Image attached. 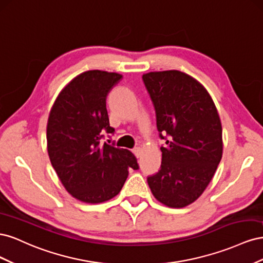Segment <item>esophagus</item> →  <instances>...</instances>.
Wrapping results in <instances>:
<instances>
[{
  "label": "esophagus",
  "mask_w": 263,
  "mask_h": 263,
  "mask_svg": "<svg viewBox=\"0 0 263 263\" xmlns=\"http://www.w3.org/2000/svg\"><path fill=\"white\" fill-rule=\"evenodd\" d=\"M133 153L135 154V156H136L137 158H139V157H140V155H141V150H140V148H139V147H137V148H134V149H133Z\"/></svg>",
  "instance_id": "34e87169"
}]
</instances>
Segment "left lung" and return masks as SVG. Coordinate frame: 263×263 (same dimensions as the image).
<instances>
[{"label":"left lung","instance_id":"8db88e82","mask_svg":"<svg viewBox=\"0 0 263 263\" xmlns=\"http://www.w3.org/2000/svg\"><path fill=\"white\" fill-rule=\"evenodd\" d=\"M154 103L161 147L160 170L147 178L157 200L185 208L202 195L222 156L221 123L205 87L178 70L142 76Z\"/></svg>","mask_w":263,"mask_h":263}]
</instances>
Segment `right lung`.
I'll return each mask as SVG.
<instances>
[{
  "instance_id": "obj_1",
  "label": "right lung",
  "mask_w": 263,
  "mask_h": 263,
  "mask_svg": "<svg viewBox=\"0 0 263 263\" xmlns=\"http://www.w3.org/2000/svg\"><path fill=\"white\" fill-rule=\"evenodd\" d=\"M123 76L90 70L72 79L59 93L47 123V149L62 185L77 200L97 204L122 190L137 159L127 149L102 144L109 126L106 98Z\"/></svg>"
}]
</instances>
